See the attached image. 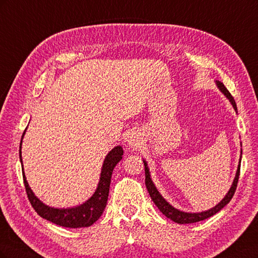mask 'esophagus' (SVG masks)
Wrapping results in <instances>:
<instances>
[{
	"label": "esophagus",
	"instance_id": "34e87169",
	"mask_svg": "<svg viewBox=\"0 0 258 258\" xmlns=\"http://www.w3.org/2000/svg\"><path fill=\"white\" fill-rule=\"evenodd\" d=\"M128 142L130 146H138L140 143V136L137 132H132L128 138Z\"/></svg>",
	"mask_w": 258,
	"mask_h": 258
}]
</instances>
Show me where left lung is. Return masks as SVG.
I'll use <instances>...</instances> for the list:
<instances>
[{
  "label": "left lung",
  "instance_id": "1",
  "mask_svg": "<svg viewBox=\"0 0 258 258\" xmlns=\"http://www.w3.org/2000/svg\"><path fill=\"white\" fill-rule=\"evenodd\" d=\"M216 85H217V87L220 88V90L226 96V98H227L230 101L233 108L237 110L235 99L232 98V96L230 95V92L227 90V88L225 87L224 84L222 82L216 81ZM241 154H242V151H241ZM143 162H144V167H145V185H146L147 191H148V194H150V196H151L152 200L154 201V204L156 205V207H157L160 210V212L162 214H165L168 218L172 220L174 223H177V224H191V223H197V222H200V221L207 220V218L213 216L217 212H220V211L231 200V198L233 197V195H235V191L237 189V185H238V179H239V175H240L241 156H240V161H239V166H238V170H237L235 179H233L232 185L230 187L229 191L227 192V195H226L224 199L220 202V204L216 205L214 208L210 209L208 211H205V212H199V213H186V212L179 211V210L173 208L171 205H169L168 202L166 201V199L162 198V196L159 194L157 188L155 187V185L152 181V178H151L150 170H148L146 161L143 160Z\"/></svg>",
  "mask_w": 258,
  "mask_h": 258
}]
</instances>
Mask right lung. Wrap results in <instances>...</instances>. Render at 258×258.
<instances>
[{"label": "right lung", "instance_id": "obj_1", "mask_svg": "<svg viewBox=\"0 0 258 258\" xmlns=\"http://www.w3.org/2000/svg\"><path fill=\"white\" fill-rule=\"evenodd\" d=\"M27 130V129H26ZM26 130L23 131L20 142L19 157L21 161L22 168V177L23 183H25L26 191L31 206L33 207L35 212L41 217L45 218L53 224L62 226V227L68 228H81V227H89L93 223L99 220V217L102 215L105 209L108 191H110V184L113 170L115 166L120 161L123 155V151L121 146H116L113 150L106 155L104 159L102 170H101V176L95 194L85 202V204L69 209H54L44 205L43 202L38 199L33 191L31 190L30 186L27 182V178L23 172L22 159H21V143L23 136L26 134Z\"/></svg>", "mask_w": 258, "mask_h": 258}]
</instances>
